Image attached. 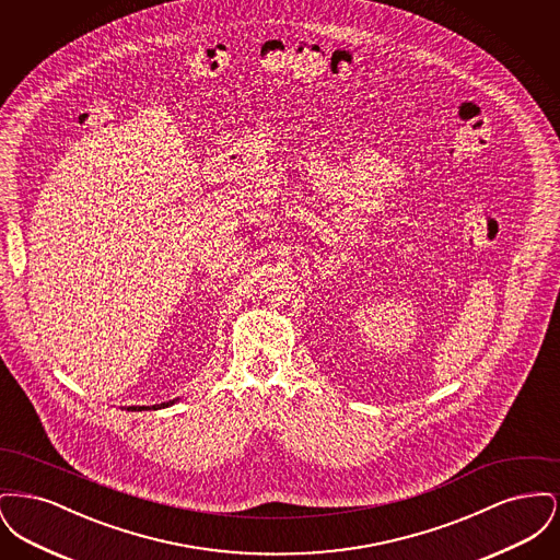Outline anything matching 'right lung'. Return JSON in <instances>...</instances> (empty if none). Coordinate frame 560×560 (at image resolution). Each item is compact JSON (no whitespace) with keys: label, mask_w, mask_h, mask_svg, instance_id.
I'll return each mask as SVG.
<instances>
[{"label":"right lung","mask_w":560,"mask_h":560,"mask_svg":"<svg viewBox=\"0 0 560 560\" xmlns=\"http://www.w3.org/2000/svg\"><path fill=\"white\" fill-rule=\"evenodd\" d=\"M176 400L178 399L167 400V402H161V405H153V407H144V405H142V407H128V411H130V409H132V411H142V409H161V407H170V405H174Z\"/></svg>","instance_id":"obj_1"}]
</instances>
